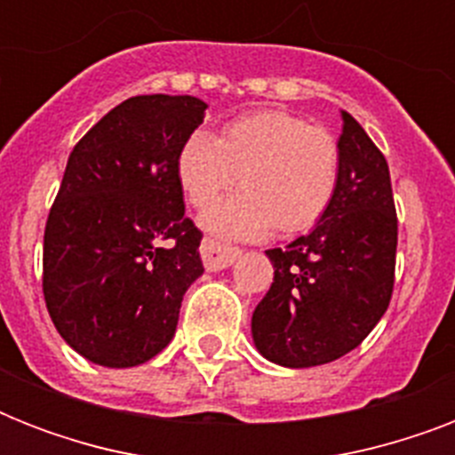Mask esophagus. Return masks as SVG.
<instances>
[{
  "label": "esophagus",
  "instance_id": "esophagus-1",
  "mask_svg": "<svg viewBox=\"0 0 455 455\" xmlns=\"http://www.w3.org/2000/svg\"><path fill=\"white\" fill-rule=\"evenodd\" d=\"M200 255H203V264H205L207 271H221L235 262L241 250L234 248V245H224V243L214 241V238H203Z\"/></svg>",
  "mask_w": 455,
  "mask_h": 455
}]
</instances>
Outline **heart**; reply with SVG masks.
I'll list each match as a JSON object with an SVG mask.
<instances>
[{"instance_id": "heart-1", "label": "heart", "mask_w": 455, "mask_h": 455, "mask_svg": "<svg viewBox=\"0 0 455 455\" xmlns=\"http://www.w3.org/2000/svg\"><path fill=\"white\" fill-rule=\"evenodd\" d=\"M242 177L243 191L210 207L200 224L221 238L259 241L274 228L299 234L331 207L339 148L331 132L281 110L243 116L220 139L193 132L177 157V177L193 207L205 210Z\"/></svg>"}]
</instances>
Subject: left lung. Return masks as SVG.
<instances>
[{
	"instance_id": "1",
	"label": "left lung",
	"mask_w": 455,
	"mask_h": 455,
	"mask_svg": "<svg viewBox=\"0 0 455 455\" xmlns=\"http://www.w3.org/2000/svg\"><path fill=\"white\" fill-rule=\"evenodd\" d=\"M339 181L314 231L267 250L274 283L252 314L264 359L311 368L359 347L395 288L396 210L387 160L342 110Z\"/></svg>"
}]
</instances>
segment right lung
<instances>
[{"label":"right lung","mask_w":455,"mask_h":455,"mask_svg":"<svg viewBox=\"0 0 455 455\" xmlns=\"http://www.w3.org/2000/svg\"><path fill=\"white\" fill-rule=\"evenodd\" d=\"M205 108L196 96H132L68 157L44 228L42 291L60 338L92 363L130 368L163 352L205 271L177 177Z\"/></svg>","instance_id":"obj_1"}]
</instances>
